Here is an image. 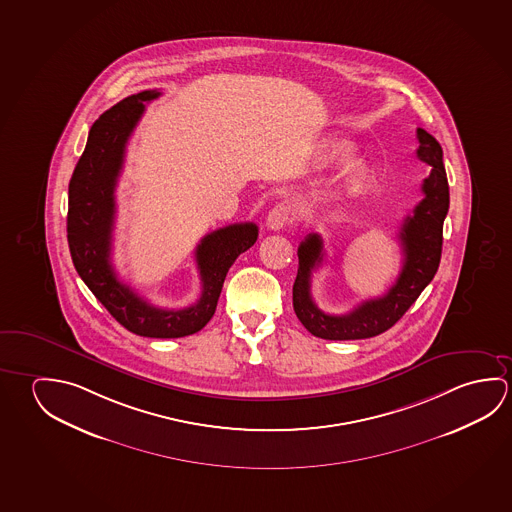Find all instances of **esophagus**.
<instances>
[{
	"label": "esophagus",
	"mask_w": 512,
	"mask_h": 512,
	"mask_svg": "<svg viewBox=\"0 0 512 512\" xmlns=\"http://www.w3.org/2000/svg\"><path fill=\"white\" fill-rule=\"evenodd\" d=\"M291 214L293 210L285 203H278L277 207L269 210L268 218H266V225L271 230H280V228L287 227L291 221Z\"/></svg>",
	"instance_id": "1"
}]
</instances>
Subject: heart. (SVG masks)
<instances>
[{
  "label": "heart",
  "instance_id": "obj_1",
  "mask_svg": "<svg viewBox=\"0 0 512 512\" xmlns=\"http://www.w3.org/2000/svg\"><path fill=\"white\" fill-rule=\"evenodd\" d=\"M353 151V144L344 139H334L325 144L321 151L323 162H337V160L350 157ZM375 182V171L364 160H355L337 175L336 182L332 185V196L336 198H357L368 193L371 185Z\"/></svg>",
  "mask_w": 512,
  "mask_h": 512
}]
</instances>
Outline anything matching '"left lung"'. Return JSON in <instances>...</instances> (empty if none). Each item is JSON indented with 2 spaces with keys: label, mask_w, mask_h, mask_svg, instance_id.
<instances>
[{
  "label": "left lung",
  "mask_w": 512,
  "mask_h": 512,
  "mask_svg": "<svg viewBox=\"0 0 512 512\" xmlns=\"http://www.w3.org/2000/svg\"><path fill=\"white\" fill-rule=\"evenodd\" d=\"M418 143L416 155L421 162L432 166V171L421 185L423 200L416 205L412 216L405 218L398 234L403 250L402 271L384 296L366 300L343 316L319 310L310 296V277L323 262V239L318 234H310L298 246L300 264L293 285V307L312 336L330 341L378 336L402 318L436 275L443 250V223L450 207V191L441 144L423 128H418Z\"/></svg>",
  "instance_id": "1"
}]
</instances>
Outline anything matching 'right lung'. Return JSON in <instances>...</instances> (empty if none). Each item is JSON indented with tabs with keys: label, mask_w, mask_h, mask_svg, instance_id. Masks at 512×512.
I'll list each match as a JSON object with an SVG mask.
<instances>
[{
	"label": "right lung",
	"mask_w": 512,
	"mask_h": 512,
	"mask_svg": "<svg viewBox=\"0 0 512 512\" xmlns=\"http://www.w3.org/2000/svg\"><path fill=\"white\" fill-rule=\"evenodd\" d=\"M159 96V91L132 94L94 121L69 182L68 243L78 275L119 325L137 336L175 339L196 334L209 323L228 269L252 248L259 228L255 223H235L203 237L194 252L202 296L191 307L160 309L119 280L110 262L116 219L114 193L126 143L144 114V101Z\"/></svg>",
	"instance_id": "1"
}]
</instances>
